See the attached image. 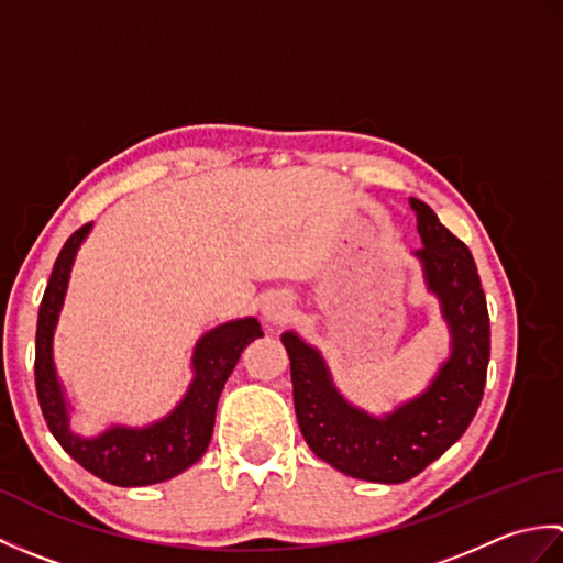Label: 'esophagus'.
Listing matches in <instances>:
<instances>
[{
  "mask_svg": "<svg viewBox=\"0 0 563 563\" xmlns=\"http://www.w3.org/2000/svg\"><path fill=\"white\" fill-rule=\"evenodd\" d=\"M290 312H292V307H290L288 300H273L266 307V319L271 321L273 327H283L285 321L290 319Z\"/></svg>",
  "mask_w": 563,
  "mask_h": 563,
  "instance_id": "1",
  "label": "esophagus"
}]
</instances>
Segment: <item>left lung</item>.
Instances as JSON below:
<instances>
[{"instance_id":"left-lung-1","label":"left lung","mask_w":563,"mask_h":563,"mask_svg":"<svg viewBox=\"0 0 563 563\" xmlns=\"http://www.w3.org/2000/svg\"><path fill=\"white\" fill-rule=\"evenodd\" d=\"M418 218L428 288L442 302L452 329V355L423 397L387 418H373L345 404L324 363L295 333H283L290 357L297 423L317 457L355 479L401 484L421 474L470 428L486 385L492 327L486 295L472 251L423 200L409 198Z\"/></svg>"}]
</instances>
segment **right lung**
Instances as JSON below:
<instances>
[{
    "mask_svg": "<svg viewBox=\"0 0 563 563\" xmlns=\"http://www.w3.org/2000/svg\"><path fill=\"white\" fill-rule=\"evenodd\" d=\"M91 222L81 224L59 249L55 266L43 292L35 329V391L47 428L71 460L99 479L115 486H147L172 479L202 457L212 438L214 411L227 377L246 345L261 339L263 331L256 319L232 321L212 329L200 339L194 353L196 379L186 399L172 416L142 430L111 428L103 435L81 440L69 433L67 409L53 367V331L65 300L71 261Z\"/></svg>",
    "mask_w": 563,
    "mask_h": 563,
    "instance_id": "obj_1",
    "label": "right lung"
}]
</instances>
